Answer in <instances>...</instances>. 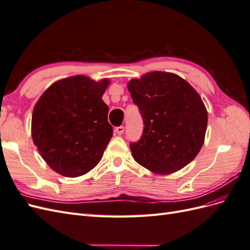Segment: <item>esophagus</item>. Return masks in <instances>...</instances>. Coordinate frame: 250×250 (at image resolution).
<instances>
[{
  "label": "esophagus",
  "instance_id": "1",
  "mask_svg": "<svg viewBox=\"0 0 250 250\" xmlns=\"http://www.w3.org/2000/svg\"><path fill=\"white\" fill-rule=\"evenodd\" d=\"M115 132H116L117 134H119V135L123 134V132H124V127H123V126H119V127H116Z\"/></svg>",
  "mask_w": 250,
  "mask_h": 250
}]
</instances>
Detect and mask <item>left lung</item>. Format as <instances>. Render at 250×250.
I'll return each mask as SVG.
<instances>
[{
    "mask_svg": "<svg viewBox=\"0 0 250 250\" xmlns=\"http://www.w3.org/2000/svg\"><path fill=\"white\" fill-rule=\"evenodd\" d=\"M127 86L145 126L141 140L130 144L134 161L163 175L186 167L206 137L208 111L199 94L178 75L158 71Z\"/></svg>",
    "mask_w": 250,
    "mask_h": 250,
    "instance_id": "obj_1",
    "label": "left lung"
}]
</instances>
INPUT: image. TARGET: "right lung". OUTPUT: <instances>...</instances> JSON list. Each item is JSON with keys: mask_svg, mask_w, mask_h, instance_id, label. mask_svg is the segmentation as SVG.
<instances>
[{"mask_svg": "<svg viewBox=\"0 0 250 250\" xmlns=\"http://www.w3.org/2000/svg\"><path fill=\"white\" fill-rule=\"evenodd\" d=\"M108 79L77 75L48 87L32 112L34 145L49 167L65 177L84 175L99 164L112 137L102 96Z\"/></svg>", "mask_w": 250, "mask_h": 250, "instance_id": "obj_1", "label": "right lung"}]
</instances>
